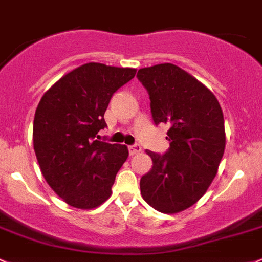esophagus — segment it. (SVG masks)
I'll return each instance as SVG.
<instances>
[{"instance_id": "esophagus-1", "label": "esophagus", "mask_w": 262, "mask_h": 262, "mask_svg": "<svg viewBox=\"0 0 262 262\" xmlns=\"http://www.w3.org/2000/svg\"><path fill=\"white\" fill-rule=\"evenodd\" d=\"M128 151H130V155H136V154L141 152V146L139 144H135L128 146Z\"/></svg>"}]
</instances>
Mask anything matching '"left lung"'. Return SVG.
Segmentation results:
<instances>
[{
  "mask_svg": "<svg viewBox=\"0 0 262 262\" xmlns=\"http://www.w3.org/2000/svg\"><path fill=\"white\" fill-rule=\"evenodd\" d=\"M155 125L169 126L170 147L160 155L146 150L152 168L140 180L141 195L156 211L178 213L204 195L217 174L226 146L225 120L206 85L174 64L142 68Z\"/></svg>",
  "mask_w": 262,
  "mask_h": 262,
  "instance_id": "1",
  "label": "left lung"
}]
</instances>
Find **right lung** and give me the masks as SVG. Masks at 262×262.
Listing matches in <instances>:
<instances>
[{
  "label": "right lung",
  "mask_w": 262,
  "mask_h": 262,
  "mask_svg": "<svg viewBox=\"0 0 262 262\" xmlns=\"http://www.w3.org/2000/svg\"><path fill=\"white\" fill-rule=\"evenodd\" d=\"M135 74L132 68L84 64L61 77L37 104L32 130L37 163L69 206L92 209L111 196L128 149L96 136L107 127L104 112L113 93Z\"/></svg>",
  "instance_id": "right-lung-1"
}]
</instances>
